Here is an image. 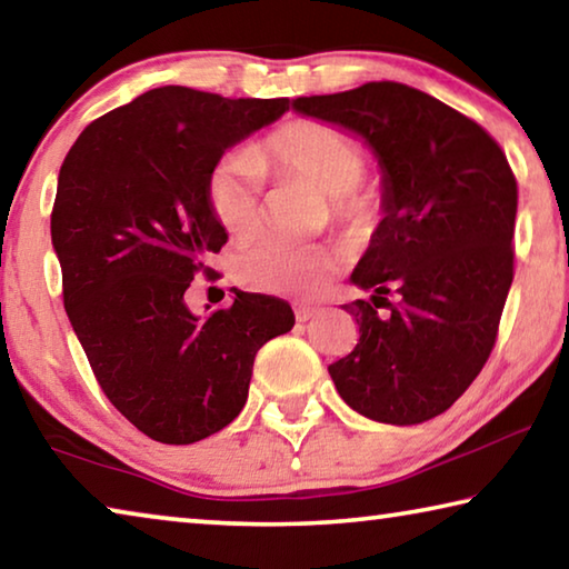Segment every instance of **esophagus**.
Segmentation results:
<instances>
[{"label":"esophagus","instance_id":"obj_1","mask_svg":"<svg viewBox=\"0 0 569 569\" xmlns=\"http://www.w3.org/2000/svg\"><path fill=\"white\" fill-rule=\"evenodd\" d=\"M293 313H296V321H298V323H306L308 319H313V316L319 313V308H316V306H306V303H296V306H293Z\"/></svg>","mask_w":569,"mask_h":569}]
</instances>
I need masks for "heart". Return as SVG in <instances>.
Instances as JSON below:
<instances>
[{
  "label": "heart",
  "instance_id": "1",
  "mask_svg": "<svg viewBox=\"0 0 569 569\" xmlns=\"http://www.w3.org/2000/svg\"><path fill=\"white\" fill-rule=\"evenodd\" d=\"M263 176L301 178L319 188L333 223L361 233L379 218L377 192L363 188L366 152L351 134L321 120H291L253 152L228 150L206 180L210 213L230 238H250L261 226ZM341 250L329 243L291 246L261 240L238 256L236 276L250 291L313 296L339 273Z\"/></svg>",
  "mask_w": 569,
  "mask_h": 569
}]
</instances>
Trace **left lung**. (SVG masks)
I'll list each match as a JSON object with an SVG mask.
<instances>
[{"label":"left lung","mask_w":569,"mask_h":569,"mask_svg":"<svg viewBox=\"0 0 569 569\" xmlns=\"http://www.w3.org/2000/svg\"><path fill=\"white\" fill-rule=\"evenodd\" d=\"M293 110L369 142L383 218L346 303L359 343L329 366L363 417L421 423L445 413L495 349L515 278L517 180L481 124L401 82L296 98Z\"/></svg>","instance_id":"left-lung-1"}]
</instances>
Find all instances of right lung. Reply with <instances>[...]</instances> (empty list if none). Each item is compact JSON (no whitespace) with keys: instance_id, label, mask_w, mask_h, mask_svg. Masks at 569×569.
Returning a JSON list of instances; mask_svg holds the SVG:
<instances>
[{"instance_id":"obj_1","label":"right lung","mask_w":569,"mask_h":569,"mask_svg":"<svg viewBox=\"0 0 569 569\" xmlns=\"http://www.w3.org/2000/svg\"><path fill=\"white\" fill-rule=\"evenodd\" d=\"M288 110L158 88L102 114L67 152L52 208L64 311L94 379L132 427L192 445L233 421L258 349L293 329L281 298L236 293L206 319L186 291L228 233L210 213L213 162Z\"/></svg>"}]
</instances>
